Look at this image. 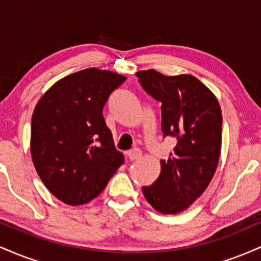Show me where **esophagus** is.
<instances>
[{
    "mask_svg": "<svg viewBox=\"0 0 261 261\" xmlns=\"http://www.w3.org/2000/svg\"><path fill=\"white\" fill-rule=\"evenodd\" d=\"M127 155L131 161H135L139 160L141 155H142V152H141L140 148H133L127 152Z\"/></svg>",
    "mask_w": 261,
    "mask_h": 261,
    "instance_id": "obj_1",
    "label": "esophagus"
}]
</instances>
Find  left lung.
<instances>
[{
  "label": "left lung",
  "instance_id": "obj_1",
  "mask_svg": "<svg viewBox=\"0 0 261 261\" xmlns=\"http://www.w3.org/2000/svg\"><path fill=\"white\" fill-rule=\"evenodd\" d=\"M141 86L162 103V131L176 139L161 174L142 193L155 211L187 210L208 187L222 142V113L215 94L191 74L166 76L155 70L136 73Z\"/></svg>",
  "mask_w": 261,
  "mask_h": 261
}]
</instances>
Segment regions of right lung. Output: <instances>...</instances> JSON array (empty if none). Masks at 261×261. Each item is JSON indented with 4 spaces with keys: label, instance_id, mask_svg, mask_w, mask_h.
<instances>
[{
    "label": "right lung",
    "instance_id": "obj_1",
    "mask_svg": "<svg viewBox=\"0 0 261 261\" xmlns=\"http://www.w3.org/2000/svg\"><path fill=\"white\" fill-rule=\"evenodd\" d=\"M126 81L112 71L86 68L50 87L32 116L31 152L47 190L71 206L97 197L124 163L103 108Z\"/></svg>",
    "mask_w": 261,
    "mask_h": 261
}]
</instances>
